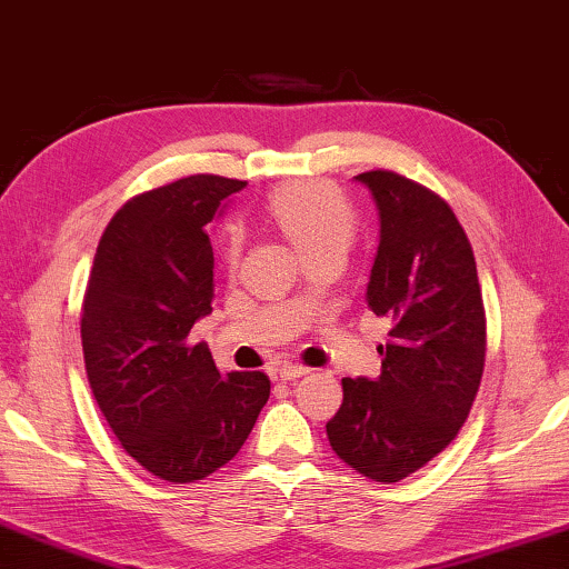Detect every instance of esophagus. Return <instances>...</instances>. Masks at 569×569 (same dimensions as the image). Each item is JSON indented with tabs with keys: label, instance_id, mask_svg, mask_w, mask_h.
<instances>
[{
	"label": "esophagus",
	"instance_id": "34e87169",
	"mask_svg": "<svg viewBox=\"0 0 569 569\" xmlns=\"http://www.w3.org/2000/svg\"><path fill=\"white\" fill-rule=\"evenodd\" d=\"M279 380H297V378H302V376H307V370L305 366H300V362H290V360H284L282 366H279Z\"/></svg>",
	"mask_w": 569,
	"mask_h": 569
}]
</instances>
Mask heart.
Returning <instances> with one entry per match:
<instances>
[{
  "label": "heart",
  "instance_id": "1",
  "mask_svg": "<svg viewBox=\"0 0 569 569\" xmlns=\"http://www.w3.org/2000/svg\"><path fill=\"white\" fill-rule=\"evenodd\" d=\"M269 213L284 237L292 241L302 257L320 254V251H340L346 254L356 239L358 219L348 199L325 181H297L279 186L269 197ZM241 251V234L231 229L227 234L229 262H237Z\"/></svg>",
  "mask_w": 569,
  "mask_h": 569
}]
</instances>
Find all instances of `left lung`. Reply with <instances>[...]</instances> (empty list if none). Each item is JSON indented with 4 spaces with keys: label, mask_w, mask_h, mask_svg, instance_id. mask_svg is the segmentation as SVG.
<instances>
[{
    "label": "left lung",
    "mask_w": 569,
    "mask_h": 569,
    "mask_svg": "<svg viewBox=\"0 0 569 569\" xmlns=\"http://www.w3.org/2000/svg\"><path fill=\"white\" fill-rule=\"evenodd\" d=\"M380 244L366 300L393 322L376 380L342 378L328 421L332 451L372 481L393 483L449 446L477 398L487 318L477 262L459 219L439 193L393 171H366Z\"/></svg>",
    "instance_id": "obj_1"
}]
</instances>
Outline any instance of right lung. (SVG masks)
Instances as JSON below:
<instances>
[{"mask_svg":"<svg viewBox=\"0 0 569 569\" xmlns=\"http://www.w3.org/2000/svg\"><path fill=\"white\" fill-rule=\"evenodd\" d=\"M247 181L186 176L138 193L102 231L82 300V356L98 408L153 477L189 483L229 463L269 398L264 372H219L193 322L211 312L207 223Z\"/></svg>","mask_w":569,"mask_h":569,"instance_id":"1","label":"right lung"}]
</instances>
